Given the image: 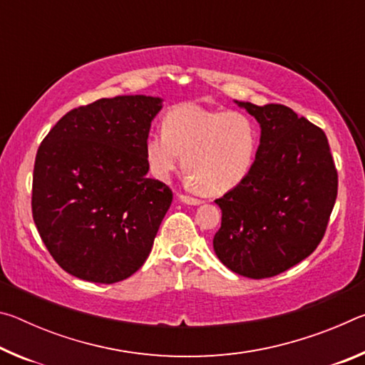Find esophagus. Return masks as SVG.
Segmentation results:
<instances>
[{
  "instance_id": "34e87169",
  "label": "esophagus",
  "mask_w": 365,
  "mask_h": 365,
  "mask_svg": "<svg viewBox=\"0 0 365 365\" xmlns=\"http://www.w3.org/2000/svg\"><path fill=\"white\" fill-rule=\"evenodd\" d=\"M178 200L185 202V205H188V206H200L201 205L200 200H196V197H191L188 195H178Z\"/></svg>"
}]
</instances>
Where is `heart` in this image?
<instances>
[{
  "label": "heart",
  "instance_id": "heart-1",
  "mask_svg": "<svg viewBox=\"0 0 365 365\" xmlns=\"http://www.w3.org/2000/svg\"><path fill=\"white\" fill-rule=\"evenodd\" d=\"M257 128L240 110L206 109L180 104L163 120V132L145 141L148 169L168 180L182 165L190 183L205 195L217 196L237 188L255 163Z\"/></svg>",
  "mask_w": 365,
  "mask_h": 365
}]
</instances>
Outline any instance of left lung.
I'll return each mask as SVG.
<instances>
[{
	"mask_svg": "<svg viewBox=\"0 0 365 365\" xmlns=\"http://www.w3.org/2000/svg\"><path fill=\"white\" fill-rule=\"evenodd\" d=\"M235 103L257 120L261 138L248 177L215 200L222 224L212 245L235 274L267 279L317 248L338 174L322 128L283 104Z\"/></svg>",
	"mask_w": 365,
	"mask_h": 365,
	"instance_id": "8db88e82",
	"label": "left lung"
}]
</instances>
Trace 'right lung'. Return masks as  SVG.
<instances>
[{"label":"right lung","instance_id":"right-lung-1","mask_svg":"<svg viewBox=\"0 0 365 365\" xmlns=\"http://www.w3.org/2000/svg\"><path fill=\"white\" fill-rule=\"evenodd\" d=\"M158 96L103 98L72 109L41 141L32 212L43 243L77 279L115 283L150 256L172 191L148 178L145 141Z\"/></svg>","mask_w":365,"mask_h":365}]
</instances>
